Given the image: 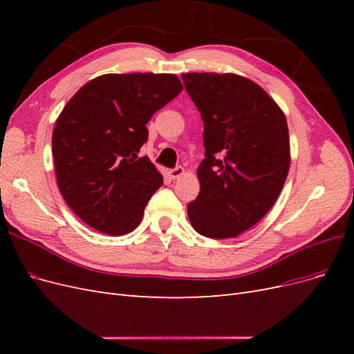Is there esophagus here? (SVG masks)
<instances>
[{
	"mask_svg": "<svg viewBox=\"0 0 354 354\" xmlns=\"http://www.w3.org/2000/svg\"><path fill=\"white\" fill-rule=\"evenodd\" d=\"M183 173H185V168L183 167H176L173 169H169V177L173 178V180H176L180 176H183Z\"/></svg>",
	"mask_w": 354,
	"mask_h": 354,
	"instance_id": "1",
	"label": "esophagus"
}]
</instances>
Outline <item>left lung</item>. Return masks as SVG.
Returning <instances> with one entry per match:
<instances>
[{"mask_svg":"<svg viewBox=\"0 0 354 354\" xmlns=\"http://www.w3.org/2000/svg\"><path fill=\"white\" fill-rule=\"evenodd\" d=\"M203 121L205 159L199 195L187 205L192 227L234 238L259 223L279 196L289 169L286 118L260 85L233 73H185Z\"/></svg>","mask_w":354,"mask_h":354,"instance_id":"8db88e82","label":"left lung"}]
</instances>
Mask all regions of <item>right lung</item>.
<instances>
[{
  "label": "right lung",
  "mask_w": 354,
  "mask_h": 354,
  "mask_svg": "<svg viewBox=\"0 0 354 354\" xmlns=\"http://www.w3.org/2000/svg\"><path fill=\"white\" fill-rule=\"evenodd\" d=\"M183 90L169 73H108L68 102L53 131V158L63 199L93 229L121 236L142 221L162 186L147 156L146 124Z\"/></svg>",
  "instance_id": "obj_1"
}]
</instances>
